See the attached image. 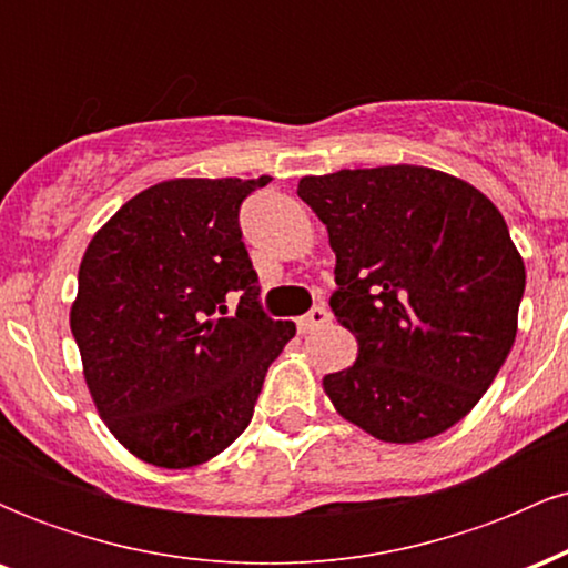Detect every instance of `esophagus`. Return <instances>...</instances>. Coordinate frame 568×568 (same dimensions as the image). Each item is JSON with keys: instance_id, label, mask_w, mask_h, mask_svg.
I'll list each match as a JSON object with an SVG mask.
<instances>
[{"instance_id": "esophagus-1", "label": "esophagus", "mask_w": 568, "mask_h": 568, "mask_svg": "<svg viewBox=\"0 0 568 568\" xmlns=\"http://www.w3.org/2000/svg\"><path fill=\"white\" fill-rule=\"evenodd\" d=\"M328 321H331V312L325 310V306H312V310L306 312L304 317H298L296 325H298V331H302V334H312V331H317L321 325H325Z\"/></svg>"}]
</instances>
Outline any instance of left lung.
I'll return each mask as SVG.
<instances>
[{
  "mask_svg": "<svg viewBox=\"0 0 568 568\" xmlns=\"http://www.w3.org/2000/svg\"><path fill=\"white\" fill-rule=\"evenodd\" d=\"M336 253L331 310L357 361L323 379L344 419L419 443L470 414L510 355L524 258L486 194L419 165L304 175Z\"/></svg>",
  "mask_w": 568,
  "mask_h": 568,
  "instance_id": "1",
  "label": "left lung"
}]
</instances>
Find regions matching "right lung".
I'll return each mask as SVG.
<instances>
[{"label":"right lung","mask_w":568,"mask_h":568,"mask_svg":"<svg viewBox=\"0 0 568 568\" xmlns=\"http://www.w3.org/2000/svg\"><path fill=\"white\" fill-rule=\"evenodd\" d=\"M270 181H162L84 251L71 306L84 382L114 438L149 465L184 470L237 440L296 336L262 310L240 230L243 200Z\"/></svg>","instance_id":"obj_1"}]
</instances>
